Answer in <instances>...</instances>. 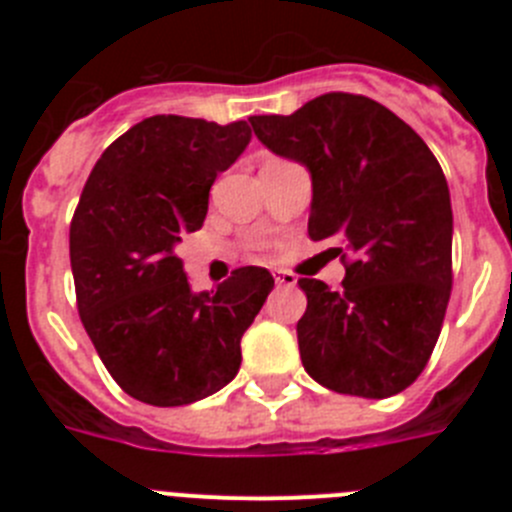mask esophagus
I'll use <instances>...</instances> for the list:
<instances>
[{
	"label": "esophagus",
	"mask_w": 512,
	"mask_h": 512,
	"mask_svg": "<svg viewBox=\"0 0 512 512\" xmlns=\"http://www.w3.org/2000/svg\"><path fill=\"white\" fill-rule=\"evenodd\" d=\"M274 282H277V287H295L297 277H295V274H289V271L277 269V271H274Z\"/></svg>",
	"instance_id": "obj_1"
}]
</instances>
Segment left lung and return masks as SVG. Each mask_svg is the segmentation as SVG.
<instances>
[{
	"label": "left lung",
	"instance_id": "1",
	"mask_svg": "<svg viewBox=\"0 0 512 512\" xmlns=\"http://www.w3.org/2000/svg\"><path fill=\"white\" fill-rule=\"evenodd\" d=\"M253 133L310 171L307 235L341 241V289L300 279L305 372L341 395L382 400L418 379L451 295L449 184L431 148L384 104L323 94L292 115H253Z\"/></svg>",
	"mask_w": 512,
	"mask_h": 512
}]
</instances>
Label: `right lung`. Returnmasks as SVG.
<instances>
[{
  "instance_id": "right-lung-1",
  "label": "right lung",
  "mask_w": 512,
  "mask_h": 512,
  "mask_svg": "<svg viewBox=\"0 0 512 512\" xmlns=\"http://www.w3.org/2000/svg\"><path fill=\"white\" fill-rule=\"evenodd\" d=\"M251 143L248 122L153 115L112 143L71 220L76 302L99 359L156 408L215 395L241 369V338L274 289L261 266L192 292L176 246L200 230L217 174Z\"/></svg>"
}]
</instances>
